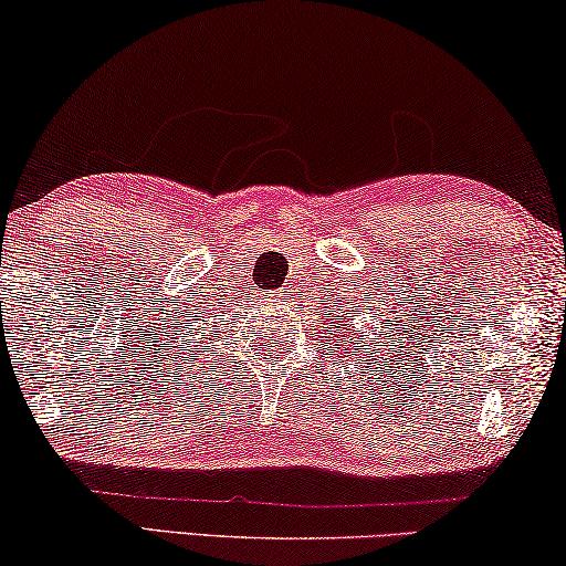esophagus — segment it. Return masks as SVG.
<instances>
[{
	"label": "esophagus",
	"mask_w": 566,
	"mask_h": 566,
	"mask_svg": "<svg viewBox=\"0 0 566 566\" xmlns=\"http://www.w3.org/2000/svg\"><path fill=\"white\" fill-rule=\"evenodd\" d=\"M275 301H281V298H275Z\"/></svg>",
	"instance_id": "obj_1"
}]
</instances>
